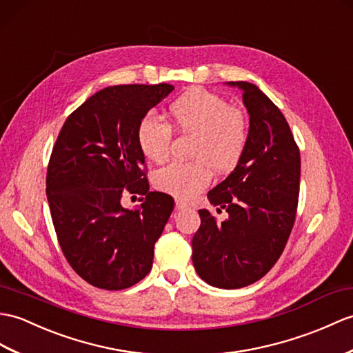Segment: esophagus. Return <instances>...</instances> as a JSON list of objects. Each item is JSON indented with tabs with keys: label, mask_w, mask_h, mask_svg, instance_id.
Returning <instances> with one entry per match:
<instances>
[{
	"label": "esophagus",
	"mask_w": 353,
	"mask_h": 353,
	"mask_svg": "<svg viewBox=\"0 0 353 353\" xmlns=\"http://www.w3.org/2000/svg\"><path fill=\"white\" fill-rule=\"evenodd\" d=\"M190 209V204L182 200H176V210H186Z\"/></svg>",
	"instance_id": "1"
}]
</instances>
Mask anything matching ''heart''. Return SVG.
Here are the masks:
<instances>
[{
  "mask_svg": "<svg viewBox=\"0 0 353 353\" xmlns=\"http://www.w3.org/2000/svg\"><path fill=\"white\" fill-rule=\"evenodd\" d=\"M171 120L183 134L194 135L191 162H173L158 170L153 185L161 192L191 200L208 188L216 173L227 174L241 162L248 143L245 114L223 96L194 88L170 106ZM139 150L147 159L163 162L170 154L173 130L163 120L145 116L137 129Z\"/></svg>",
  "mask_w": 353,
  "mask_h": 353,
  "instance_id": "1",
  "label": "heart"
}]
</instances>
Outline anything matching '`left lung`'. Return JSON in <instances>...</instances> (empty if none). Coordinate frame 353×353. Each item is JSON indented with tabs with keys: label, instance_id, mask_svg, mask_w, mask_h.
I'll list each match as a JSON object with an SVG mask.
<instances>
[{
	"label": "left lung",
	"instance_id": "obj_1",
	"mask_svg": "<svg viewBox=\"0 0 353 353\" xmlns=\"http://www.w3.org/2000/svg\"><path fill=\"white\" fill-rule=\"evenodd\" d=\"M243 90L250 114L248 143L232 174L208 199L228 218L218 223L200 209L192 237V263L201 280L219 289H241L265 276L284 251L296 218L301 154L288 120L251 83Z\"/></svg>",
	"mask_w": 353,
	"mask_h": 353
}]
</instances>
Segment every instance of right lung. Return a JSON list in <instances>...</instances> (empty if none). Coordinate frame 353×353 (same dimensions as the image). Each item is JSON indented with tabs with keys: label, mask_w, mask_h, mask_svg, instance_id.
I'll list each match as a JSON object with an SVG mask.
<instances>
[{
	"label": "right lung",
	"mask_w": 353,
	"mask_h": 353,
	"mask_svg": "<svg viewBox=\"0 0 353 353\" xmlns=\"http://www.w3.org/2000/svg\"><path fill=\"white\" fill-rule=\"evenodd\" d=\"M173 90L163 83L106 87L78 106L57 137L46 173L57 239L72 269L97 289H128L152 269L174 200L149 191L137 129ZM125 193L142 195L139 210L121 206Z\"/></svg>",
	"instance_id": "1"
}]
</instances>
